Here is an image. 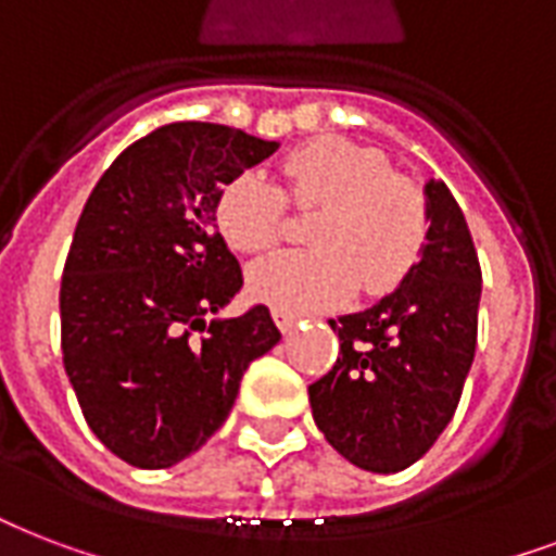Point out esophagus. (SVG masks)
<instances>
[{
	"instance_id": "34e87169",
	"label": "esophagus",
	"mask_w": 556,
	"mask_h": 556,
	"mask_svg": "<svg viewBox=\"0 0 556 556\" xmlns=\"http://www.w3.org/2000/svg\"><path fill=\"white\" fill-rule=\"evenodd\" d=\"M274 324L279 326V332L286 334V332H291V329H294L296 317H291V315H286V312H279V308H274Z\"/></svg>"
}]
</instances>
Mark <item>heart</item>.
<instances>
[{
  "label": "heart",
  "mask_w": 556,
  "mask_h": 556,
  "mask_svg": "<svg viewBox=\"0 0 556 556\" xmlns=\"http://www.w3.org/2000/svg\"><path fill=\"white\" fill-rule=\"evenodd\" d=\"M282 175L294 206H320L306 232L315 248L256 262L248 274L256 300L296 317L344 303L355 286L384 294L408 277L429 241V201L381 151L324 137L294 148ZM215 222L232 250L262 253L286 230V194L241 172L218 192Z\"/></svg>",
  "instance_id": "obj_1"
}]
</instances>
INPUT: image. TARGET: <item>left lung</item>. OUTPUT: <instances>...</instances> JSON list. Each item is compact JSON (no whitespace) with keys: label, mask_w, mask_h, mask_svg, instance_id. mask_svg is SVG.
<instances>
[{"label":"left lung","mask_w":556,"mask_h":556,"mask_svg":"<svg viewBox=\"0 0 556 556\" xmlns=\"http://www.w3.org/2000/svg\"><path fill=\"white\" fill-rule=\"evenodd\" d=\"M429 241L400 288L376 306L329 320L341 353L308 384L317 429L367 472L417 464L464 393L478 341L481 265L443 180L426 184Z\"/></svg>","instance_id":"left-lung-1"}]
</instances>
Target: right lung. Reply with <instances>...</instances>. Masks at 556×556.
I'll return each instance as SVG.
<instances>
[{
	"instance_id": "right-lung-1",
	"label": "right lung",
	"mask_w": 556,
	"mask_h": 556,
	"mask_svg": "<svg viewBox=\"0 0 556 556\" xmlns=\"http://www.w3.org/2000/svg\"><path fill=\"white\" fill-rule=\"evenodd\" d=\"M277 148L172 122L127 146L84 203L61 282L63 367L92 434L125 464L165 469L198 452L250 362L282 338L265 306L206 320L241 288L218 192Z\"/></svg>"
}]
</instances>
